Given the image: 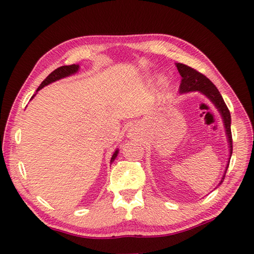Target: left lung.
Listing matches in <instances>:
<instances>
[{
    "instance_id": "left-lung-1",
    "label": "left lung",
    "mask_w": 254,
    "mask_h": 254,
    "mask_svg": "<svg viewBox=\"0 0 254 254\" xmlns=\"http://www.w3.org/2000/svg\"><path fill=\"white\" fill-rule=\"evenodd\" d=\"M176 66L182 77L180 87H179L180 94L192 93V91H198V93L203 94L215 106V108L218 110L220 117H222V119H223L225 133H226V136H227V141H228L229 158H228L227 166H226V169L224 171L222 180L219 181L218 186H217V187H219L225 179V175L228 169L231 154H233V137H231V128H230V124H231L230 112L228 110L227 106H226V104H225L222 95H220L218 89L216 88V86L210 82V80L206 76H204L203 74L198 73L194 68L186 65V64L176 63Z\"/></svg>"
}]
</instances>
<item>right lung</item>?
Segmentation results:
<instances>
[{
  "label": "right lung",
  "instance_id": "1",
  "mask_svg": "<svg viewBox=\"0 0 254 254\" xmlns=\"http://www.w3.org/2000/svg\"><path fill=\"white\" fill-rule=\"evenodd\" d=\"M78 69H79V65H78V64H72V65H64V66H61V67H59V68L55 69V71H53L51 74L48 75L47 78L44 80V82H42V83L40 84V86H39V87H38V89H37V91H36V94H37L38 91H39L41 88H44L45 86L49 85V84H51V83H53V82H57V80L61 79V78L71 76V75H73V74H75V73H77ZM36 94L31 97V99L34 98V97L36 96ZM118 153H119V149H116V152L113 153L112 157H111V159H110V164L113 163V161H115V159L117 158V156H118Z\"/></svg>",
  "mask_w": 254,
  "mask_h": 254
}]
</instances>
